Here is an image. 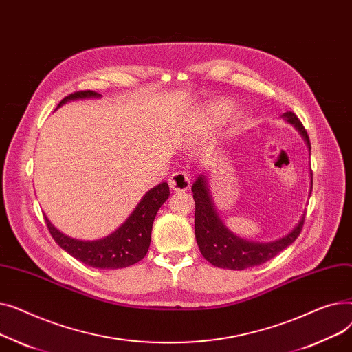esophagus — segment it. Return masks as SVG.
Here are the masks:
<instances>
[{
  "label": "esophagus",
  "instance_id": "obj_1",
  "mask_svg": "<svg viewBox=\"0 0 352 352\" xmlns=\"http://www.w3.org/2000/svg\"><path fill=\"white\" fill-rule=\"evenodd\" d=\"M190 177L184 173V171H177L174 173L170 179H168V184L170 187L174 190V191H187L190 188Z\"/></svg>",
  "mask_w": 352,
  "mask_h": 352
}]
</instances>
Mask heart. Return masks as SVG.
Returning a JSON list of instances; mask_svg holds the SVG:
<instances>
[{
	"mask_svg": "<svg viewBox=\"0 0 352 352\" xmlns=\"http://www.w3.org/2000/svg\"><path fill=\"white\" fill-rule=\"evenodd\" d=\"M224 108H226V104H223V102H217V104H214V105L211 107V109H210V116H211V118H217L221 113H223Z\"/></svg>",
	"mask_w": 352,
	"mask_h": 352,
	"instance_id": "heart-1",
	"label": "heart"
}]
</instances>
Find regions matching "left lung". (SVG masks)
Listing matches in <instances>:
<instances>
[{"instance_id": "obj_1", "label": "left lung", "mask_w": 352, "mask_h": 352, "mask_svg": "<svg viewBox=\"0 0 352 352\" xmlns=\"http://www.w3.org/2000/svg\"><path fill=\"white\" fill-rule=\"evenodd\" d=\"M283 117L295 125L301 135L305 138L308 148L311 150L309 137L300 118L292 111L285 113ZM192 195L195 201V238L202 256L208 263L219 268H228L241 271L245 268L261 265L283 250L289 247L301 234L305 215L301 218L300 224L295 227L288 235L274 243L258 244L247 239H241L230 232L218 218L211 197L208 194L207 182L204 177H198L192 184ZM312 191V187H311Z\"/></svg>"}]
</instances>
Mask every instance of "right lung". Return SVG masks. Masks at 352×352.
Returning <instances> with one entry per match:
<instances>
[{"label": "right lung", "instance_id": "right-lung-1", "mask_svg": "<svg viewBox=\"0 0 352 352\" xmlns=\"http://www.w3.org/2000/svg\"><path fill=\"white\" fill-rule=\"evenodd\" d=\"M100 96L101 94H98V92L91 89L77 91L61 100L58 107L71 100ZM168 184H158L157 187L144 195L133 214L128 217V219L117 231L105 238L97 239V241H80V239L69 238L58 230H55L47 217L44 218L55 243L69 255L77 258L78 261L100 270L125 268L137 264L146 255L151 243V231L155 215L164 202L168 199Z\"/></svg>", "mask_w": 352, "mask_h": 352}]
</instances>
